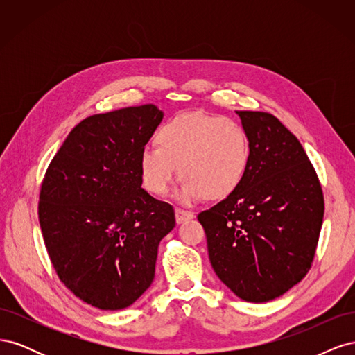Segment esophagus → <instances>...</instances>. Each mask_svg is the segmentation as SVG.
Here are the masks:
<instances>
[{"instance_id":"esophagus-1","label":"esophagus","mask_w":355,"mask_h":355,"mask_svg":"<svg viewBox=\"0 0 355 355\" xmlns=\"http://www.w3.org/2000/svg\"><path fill=\"white\" fill-rule=\"evenodd\" d=\"M175 216H176V222L178 223H184V222L194 218V213L187 211V210H182V209H176L175 210Z\"/></svg>"}]
</instances>
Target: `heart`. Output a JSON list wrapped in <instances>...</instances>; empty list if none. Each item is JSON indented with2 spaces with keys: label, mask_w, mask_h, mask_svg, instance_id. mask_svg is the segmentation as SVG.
Listing matches in <instances>:
<instances>
[{
  "label": "heart",
  "mask_w": 355,
  "mask_h": 355,
  "mask_svg": "<svg viewBox=\"0 0 355 355\" xmlns=\"http://www.w3.org/2000/svg\"><path fill=\"white\" fill-rule=\"evenodd\" d=\"M158 144L139 157L144 188L164 196L179 176L185 180L176 198L192 204L209 197L220 200L237 189L249 164V139L243 125L230 116L185 112L158 132Z\"/></svg>",
  "instance_id": "heart-1"
}]
</instances>
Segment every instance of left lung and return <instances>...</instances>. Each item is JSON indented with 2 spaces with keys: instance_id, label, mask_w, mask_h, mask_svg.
I'll return each instance as SVG.
<instances>
[{
  "instance_id": "obj_1",
  "label": "left lung",
  "mask_w": 355,
  "mask_h": 355,
  "mask_svg": "<svg viewBox=\"0 0 355 355\" xmlns=\"http://www.w3.org/2000/svg\"><path fill=\"white\" fill-rule=\"evenodd\" d=\"M249 139L240 185L198 220L219 280L245 302L297 284L314 259L324 200L297 137L268 112L237 111Z\"/></svg>"
}]
</instances>
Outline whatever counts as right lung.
Listing matches in <instances>:
<instances>
[{
    "mask_svg": "<svg viewBox=\"0 0 355 355\" xmlns=\"http://www.w3.org/2000/svg\"><path fill=\"white\" fill-rule=\"evenodd\" d=\"M164 112L130 106L85 118L41 185L38 218L53 266L71 292L105 311L135 304L155 275L175 210L142 188L139 157Z\"/></svg>",
    "mask_w": 355,
    "mask_h": 355,
    "instance_id": "1",
    "label": "right lung"
}]
</instances>
